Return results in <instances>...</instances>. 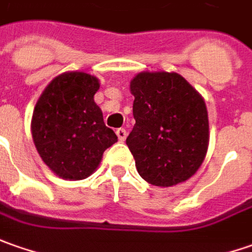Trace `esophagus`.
<instances>
[{"instance_id": "obj_1", "label": "esophagus", "mask_w": 252, "mask_h": 252, "mask_svg": "<svg viewBox=\"0 0 252 252\" xmlns=\"http://www.w3.org/2000/svg\"><path fill=\"white\" fill-rule=\"evenodd\" d=\"M116 134H117L118 139H120L121 142H124V141H126V129H124V128H118L117 131H116Z\"/></svg>"}]
</instances>
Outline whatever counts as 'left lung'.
Returning <instances> with one entry per match:
<instances>
[{"instance_id":"1","label":"left lung","mask_w":252,"mask_h":252,"mask_svg":"<svg viewBox=\"0 0 252 252\" xmlns=\"http://www.w3.org/2000/svg\"><path fill=\"white\" fill-rule=\"evenodd\" d=\"M135 126L126 145L139 176L156 187L195 174L209 145L204 97L177 72L143 71L129 83Z\"/></svg>"}]
</instances>
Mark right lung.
<instances>
[{
	"label": "right lung",
	"instance_id": "add662e5",
	"mask_svg": "<svg viewBox=\"0 0 252 252\" xmlns=\"http://www.w3.org/2000/svg\"><path fill=\"white\" fill-rule=\"evenodd\" d=\"M100 82L94 75L68 71L46 86L32 116V138L41 160L58 177L88 178L104 151L117 142L94 103Z\"/></svg>",
	"mask_w": 252,
	"mask_h": 252
}]
</instances>
